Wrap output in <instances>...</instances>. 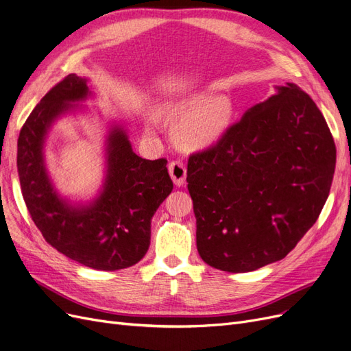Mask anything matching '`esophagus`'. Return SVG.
Returning <instances> with one entry per match:
<instances>
[{"label": "esophagus", "instance_id": "esophagus-1", "mask_svg": "<svg viewBox=\"0 0 351 351\" xmlns=\"http://www.w3.org/2000/svg\"><path fill=\"white\" fill-rule=\"evenodd\" d=\"M169 173H171L175 185L182 186L185 184L186 179V167L184 165V162L180 160H172L169 163Z\"/></svg>", "mask_w": 351, "mask_h": 351}]
</instances>
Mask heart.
<instances>
[{
  "label": "heart",
  "mask_w": 351,
  "mask_h": 351,
  "mask_svg": "<svg viewBox=\"0 0 351 351\" xmlns=\"http://www.w3.org/2000/svg\"><path fill=\"white\" fill-rule=\"evenodd\" d=\"M173 114L189 115L180 125L178 140L186 149H201L213 145L231 124L234 108L226 97H191L173 107Z\"/></svg>",
  "instance_id": "obj_1"
}]
</instances>
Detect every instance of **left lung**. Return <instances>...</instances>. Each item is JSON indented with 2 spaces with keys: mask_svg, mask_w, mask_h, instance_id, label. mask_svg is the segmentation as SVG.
<instances>
[{
  "mask_svg": "<svg viewBox=\"0 0 351 351\" xmlns=\"http://www.w3.org/2000/svg\"><path fill=\"white\" fill-rule=\"evenodd\" d=\"M334 169V138L319 108L298 85L279 86L215 145L189 154L202 261L231 274L282 261L318 219Z\"/></svg>",
  "mask_w": 351,
  "mask_h": 351,
  "instance_id": "obj_1",
  "label": "left lung"
}]
</instances>
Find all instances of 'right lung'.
Here are the masks:
<instances>
[{
  "mask_svg": "<svg viewBox=\"0 0 351 351\" xmlns=\"http://www.w3.org/2000/svg\"><path fill=\"white\" fill-rule=\"evenodd\" d=\"M88 95L86 80L64 76L37 104L20 130L17 171L21 193L36 227L51 247L97 270H119L140 262L150 245V221L172 192L165 158L141 159L120 127L108 137V175L101 197L72 208L50 185L43 140L50 123Z\"/></svg>",
  "mask_w": 351,
  "mask_h": 351,
  "instance_id": "obj_1",
  "label": "right lung"
}]
</instances>
